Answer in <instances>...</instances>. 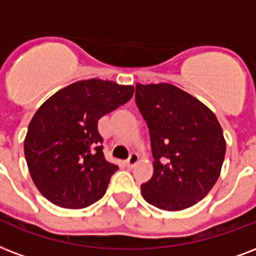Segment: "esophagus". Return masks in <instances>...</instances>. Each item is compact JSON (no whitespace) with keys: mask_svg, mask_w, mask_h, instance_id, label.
<instances>
[{"mask_svg":"<svg viewBox=\"0 0 256 256\" xmlns=\"http://www.w3.org/2000/svg\"><path fill=\"white\" fill-rule=\"evenodd\" d=\"M138 162V156H136V153H132L130 154V157H128V160H126V162H124V165L128 168H132Z\"/></svg>","mask_w":256,"mask_h":256,"instance_id":"obj_1","label":"esophagus"}]
</instances>
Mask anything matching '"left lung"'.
<instances>
[{"label": "left lung", "instance_id": "8db88e82", "mask_svg": "<svg viewBox=\"0 0 256 256\" xmlns=\"http://www.w3.org/2000/svg\"><path fill=\"white\" fill-rule=\"evenodd\" d=\"M136 103L148 124L153 177L142 198L164 210L202 200L218 181L226 140L216 115L188 92L168 83L136 86Z\"/></svg>", "mask_w": 256, "mask_h": 256}]
</instances>
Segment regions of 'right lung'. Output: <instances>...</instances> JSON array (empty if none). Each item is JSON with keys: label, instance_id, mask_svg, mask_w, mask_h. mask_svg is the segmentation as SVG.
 <instances>
[{"label": "right lung", "instance_id": "obj_1", "mask_svg": "<svg viewBox=\"0 0 256 256\" xmlns=\"http://www.w3.org/2000/svg\"><path fill=\"white\" fill-rule=\"evenodd\" d=\"M132 86L90 79L64 87L33 115L24 141L33 182L54 206L80 210L103 198L118 166L103 154L98 120L128 103Z\"/></svg>", "mask_w": 256, "mask_h": 256}]
</instances>
